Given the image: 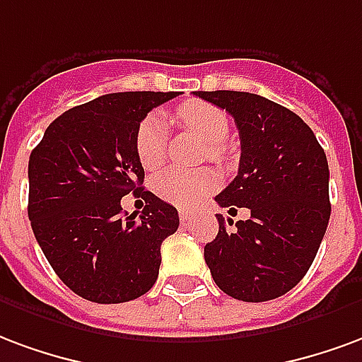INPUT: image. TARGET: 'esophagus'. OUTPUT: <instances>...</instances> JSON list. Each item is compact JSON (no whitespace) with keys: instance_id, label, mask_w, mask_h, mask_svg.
Segmentation results:
<instances>
[{"instance_id":"1","label":"esophagus","mask_w":362,"mask_h":362,"mask_svg":"<svg viewBox=\"0 0 362 362\" xmlns=\"http://www.w3.org/2000/svg\"><path fill=\"white\" fill-rule=\"evenodd\" d=\"M191 216H192V214L189 212V210H181V212H179V218H181V223H183V226H187V223L191 221Z\"/></svg>"}]
</instances>
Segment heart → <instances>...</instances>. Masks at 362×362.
<instances>
[{
  "instance_id": "obj_1",
  "label": "heart",
  "mask_w": 362,
  "mask_h": 362,
  "mask_svg": "<svg viewBox=\"0 0 362 362\" xmlns=\"http://www.w3.org/2000/svg\"><path fill=\"white\" fill-rule=\"evenodd\" d=\"M173 119L179 125L197 133L204 142H208V156L221 158L223 148L221 141H226L229 133V119L223 110L204 102H191L179 105ZM165 141H168V127L160 115H148L136 129L134 150L136 158L144 170H156L165 160ZM218 177L206 168L200 170H181L168 168L160 171L152 181L154 192L165 202L175 206H194L200 200L208 197L216 189Z\"/></svg>"
}]
</instances>
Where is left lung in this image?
Returning <instances> with one entry per match:
<instances>
[{"label": "left lung", "instance_id": "1", "mask_svg": "<svg viewBox=\"0 0 362 362\" xmlns=\"http://www.w3.org/2000/svg\"><path fill=\"white\" fill-rule=\"evenodd\" d=\"M235 119L241 160L216 197L221 208H249V220L216 214L220 231L204 247L216 286L247 303L278 299L305 278L329 221L328 160L297 113L249 92H194Z\"/></svg>", "mask_w": 362, "mask_h": 362}]
</instances>
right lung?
Returning <instances> with one entry per match:
<instances>
[{"instance_id":"right-lung-1","label":"right lung","mask_w":362,"mask_h":362,"mask_svg":"<svg viewBox=\"0 0 362 362\" xmlns=\"http://www.w3.org/2000/svg\"><path fill=\"white\" fill-rule=\"evenodd\" d=\"M177 92H115L71 107L47 127L28 160V220L47 262L71 291L115 305L158 279L175 208L141 189L134 136L156 105ZM139 192L147 208L127 216L120 199Z\"/></svg>"}]
</instances>
